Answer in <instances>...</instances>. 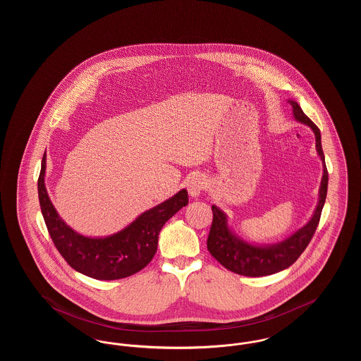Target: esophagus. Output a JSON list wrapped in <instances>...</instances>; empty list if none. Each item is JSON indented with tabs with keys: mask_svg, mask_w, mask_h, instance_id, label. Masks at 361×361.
Here are the masks:
<instances>
[{
	"mask_svg": "<svg viewBox=\"0 0 361 361\" xmlns=\"http://www.w3.org/2000/svg\"><path fill=\"white\" fill-rule=\"evenodd\" d=\"M206 178L200 174H196L193 177H190L188 181V192L192 197H199L203 192V189L206 188Z\"/></svg>",
	"mask_w": 361,
	"mask_h": 361,
	"instance_id": "obj_1",
	"label": "esophagus"
}]
</instances>
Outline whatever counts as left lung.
Returning a JSON list of instances; mask_svg holds the SVG:
<instances>
[{"label": "left lung", "instance_id": "8db88e82", "mask_svg": "<svg viewBox=\"0 0 361 361\" xmlns=\"http://www.w3.org/2000/svg\"><path fill=\"white\" fill-rule=\"evenodd\" d=\"M287 102L292 106L293 119L302 124H306L315 135V150L322 161L324 171L318 192V203L307 224L298 228L286 240L265 245L253 243L240 238L228 224V218L226 212L214 204V219L207 240V249L209 250L212 257L219 261L226 269L238 275L249 277L274 275L291 267L307 247L317 230V226L319 224L322 208L325 206L329 174L325 165V155L322 152L321 131L305 115L299 104L291 99H288Z\"/></svg>", "mask_w": 361, "mask_h": 361}]
</instances>
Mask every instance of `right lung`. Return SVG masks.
<instances>
[{
    "label": "right lung",
    "mask_w": 361,
    "mask_h": 361,
    "mask_svg": "<svg viewBox=\"0 0 361 361\" xmlns=\"http://www.w3.org/2000/svg\"><path fill=\"white\" fill-rule=\"evenodd\" d=\"M44 177L46 154L42 159L37 193L54 245L73 269L97 280H118L143 269L154 257L164 224L188 204L187 189H180L172 197L137 215L121 231L105 237H87L59 216L47 193Z\"/></svg>",
    "instance_id": "obj_1"
}]
</instances>
